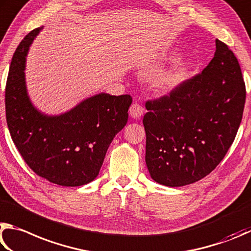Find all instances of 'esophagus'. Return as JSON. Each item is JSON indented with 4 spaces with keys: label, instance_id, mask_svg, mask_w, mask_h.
<instances>
[{
    "label": "esophagus",
    "instance_id": "34e87169",
    "mask_svg": "<svg viewBox=\"0 0 251 251\" xmlns=\"http://www.w3.org/2000/svg\"><path fill=\"white\" fill-rule=\"evenodd\" d=\"M129 112H130L131 117L138 119L143 114V107L140 103L134 102V103L131 104V107L129 109Z\"/></svg>",
    "mask_w": 251,
    "mask_h": 251
}]
</instances>
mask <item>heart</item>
Wrapping results in <instances>:
<instances>
[{
    "mask_svg": "<svg viewBox=\"0 0 251 251\" xmlns=\"http://www.w3.org/2000/svg\"><path fill=\"white\" fill-rule=\"evenodd\" d=\"M188 72H190V67H188V64L185 60H175L172 67L157 78V89L161 92H170L174 90L175 88L178 87L187 78Z\"/></svg>",
    "mask_w": 251,
    "mask_h": 251,
    "instance_id": "1",
    "label": "heart"
}]
</instances>
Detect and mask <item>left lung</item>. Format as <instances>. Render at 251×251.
<instances>
[{
    "label": "left lung",
    "instance_id": "1",
    "mask_svg": "<svg viewBox=\"0 0 251 251\" xmlns=\"http://www.w3.org/2000/svg\"><path fill=\"white\" fill-rule=\"evenodd\" d=\"M246 101L238 60L225 43L203 72L146 103V163L151 177L177 187L200 181L234 142Z\"/></svg>",
    "mask_w": 251,
    "mask_h": 251
}]
</instances>
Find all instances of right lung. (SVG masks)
I'll list each match as a JSON object with an SVG mask.
<instances>
[{"label": "right lung", "mask_w": 251, "mask_h": 251, "mask_svg": "<svg viewBox=\"0 0 251 251\" xmlns=\"http://www.w3.org/2000/svg\"><path fill=\"white\" fill-rule=\"evenodd\" d=\"M26 35L13 55L5 88L6 122L22 157L39 176L61 186H80L98 176L110 143L128 122L130 95L101 92L59 116L34 107L25 82L30 44Z\"/></svg>", "instance_id": "1"}]
</instances>
